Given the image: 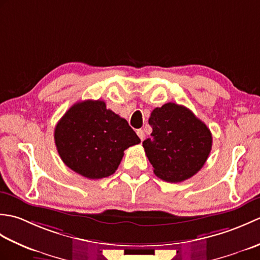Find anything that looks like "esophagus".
Wrapping results in <instances>:
<instances>
[{
    "instance_id": "1",
    "label": "esophagus",
    "mask_w": 260,
    "mask_h": 260,
    "mask_svg": "<svg viewBox=\"0 0 260 260\" xmlns=\"http://www.w3.org/2000/svg\"><path fill=\"white\" fill-rule=\"evenodd\" d=\"M136 134L139 135V137H140L142 142L145 140V133H144V131H143V129H137L136 131Z\"/></svg>"
}]
</instances>
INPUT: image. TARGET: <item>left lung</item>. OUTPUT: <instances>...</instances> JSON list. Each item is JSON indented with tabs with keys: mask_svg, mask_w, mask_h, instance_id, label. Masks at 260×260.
Here are the masks:
<instances>
[{
	"mask_svg": "<svg viewBox=\"0 0 260 260\" xmlns=\"http://www.w3.org/2000/svg\"><path fill=\"white\" fill-rule=\"evenodd\" d=\"M148 123L153 132L143 147L156 176L178 183L202 169L211 152L212 135L189 108L164 104L153 109Z\"/></svg>",
	"mask_w": 260,
	"mask_h": 260,
	"instance_id": "left-lung-1",
	"label": "left lung"
}]
</instances>
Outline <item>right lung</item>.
I'll return each instance as SVG.
<instances>
[{
  "label": "right lung",
  "mask_w": 260,
  "mask_h": 260,
  "mask_svg": "<svg viewBox=\"0 0 260 260\" xmlns=\"http://www.w3.org/2000/svg\"><path fill=\"white\" fill-rule=\"evenodd\" d=\"M54 143L68 168L95 180L115 173L124 151L141 140L105 102L84 101L73 105L58 121Z\"/></svg>",
  "instance_id": "1"
}]
</instances>
